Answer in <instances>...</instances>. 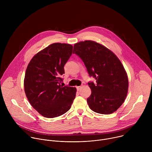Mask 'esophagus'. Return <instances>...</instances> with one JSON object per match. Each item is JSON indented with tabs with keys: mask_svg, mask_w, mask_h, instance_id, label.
I'll use <instances>...</instances> for the list:
<instances>
[{
	"mask_svg": "<svg viewBox=\"0 0 152 152\" xmlns=\"http://www.w3.org/2000/svg\"><path fill=\"white\" fill-rule=\"evenodd\" d=\"M81 88H82L81 86H77V87H76L77 91H79V90L81 89Z\"/></svg>",
	"mask_w": 152,
	"mask_h": 152,
	"instance_id": "obj_1",
	"label": "esophagus"
}]
</instances>
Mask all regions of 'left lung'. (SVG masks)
<instances>
[{
    "instance_id": "left-lung-1",
    "label": "left lung",
    "mask_w": 152,
    "mask_h": 152,
    "mask_svg": "<svg viewBox=\"0 0 152 152\" xmlns=\"http://www.w3.org/2000/svg\"><path fill=\"white\" fill-rule=\"evenodd\" d=\"M73 53L81 58L89 75L96 80V83L88 82L90 109L102 114L116 111L124 102L129 86L127 75L120 59L111 50L91 40L76 43Z\"/></svg>"
}]
</instances>
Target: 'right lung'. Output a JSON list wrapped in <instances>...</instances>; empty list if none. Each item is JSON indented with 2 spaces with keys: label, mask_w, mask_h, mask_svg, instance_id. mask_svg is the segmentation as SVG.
Segmentation results:
<instances>
[{
  "label": "right lung",
  "mask_w": 152,
  "mask_h": 152,
  "mask_svg": "<svg viewBox=\"0 0 152 152\" xmlns=\"http://www.w3.org/2000/svg\"><path fill=\"white\" fill-rule=\"evenodd\" d=\"M72 50L71 45L53 43L37 53L27 67L25 94L32 106L43 117L54 118L65 114L75 99V87L61 85L64 66Z\"/></svg>",
  "instance_id": "add662e5"
}]
</instances>
